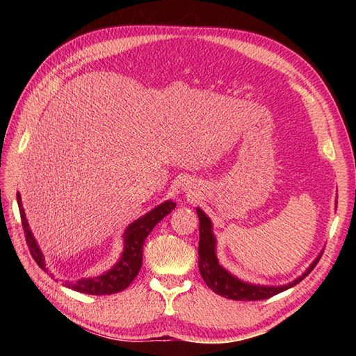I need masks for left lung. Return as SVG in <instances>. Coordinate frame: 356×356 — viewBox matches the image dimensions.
<instances>
[{"label":"left lung","mask_w":356,"mask_h":356,"mask_svg":"<svg viewBox=\"0 0 356 356\" xmlns=\"http://www.w3.org/2000/svg\"><path fill=\"white\" fill-rule=\"evenodd\" d=\"M199 216V232H200V241H199V269L200 275L205 280L209 289H213L216 293L222 295L225 298L237 300V301H255V300H266L274 297V295L283 292L289 287L298 284L301 280L306 278L311 274L312 269L320 261L321 254L311 263V266L306 269L303 275L295 278L293 282L283 284V286H260V284H251L246 282H241L240 278L229 274L220 263L217 260L216 255V237L213 234V223H211L209 217L203 213L200 208L195 209Z\"/></svg>","instance_id":"left-lung-1"}]
</instances>
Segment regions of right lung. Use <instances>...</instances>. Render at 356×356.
Here are the masks:
<instances>
[{
    "mask_svg": "<svg viewBox=\"0 0 356 356\" xmlns=\"http://www.w3.org/2000/svg\"><path fill=\"white\" fill-rule=\"evenodd\" d=\"M17 200H18L21 223H22V228H24L26 243L29 246V251L32 254L33 260L38 263V266L44 270H47V268H45L44 255L41 252L40 246L36 243L32 231L29 228L19 193L17 194ZM174 208H176V203L172 200H166L161 203V205H157L154 209H151L145 216L138 218V220H134L131 225H128L124 232L122 255H120L119 261L110 270L93 278H81L78 282H73V283L65 282V286L76 292L90 293V295H111V293L127 289L140 270L142 248H143V243H145V238L148 237V234L153 231L154 226L161 222L165 216H168Z\"/></svg>",
    "mask_w": 356,
    "mask_h": 356,
    "instance_id": "1",
    "label": "right lung"
}]
</instances>
